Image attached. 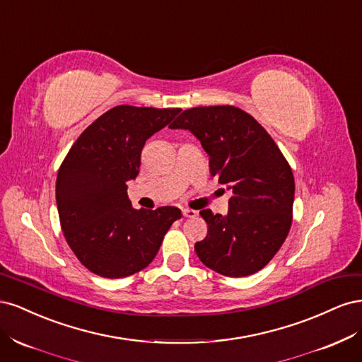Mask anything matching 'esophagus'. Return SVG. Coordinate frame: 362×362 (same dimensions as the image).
<instances>
[{
    "mask_svg": "<svg viewBox=\"0 0 362 362\" xmlns=\"http://www.w3.org/2000/svg\"><path fill=\"white\" fill-rule=\"evenodd\" d=\"M196 214H198V213H196L194 210H190V208H184V210H182L184 217H196Z\"/></svg>",
    "mask_w": 362,
    "mask_h": 362,
    "instance_id": "obj_1",
    "label": "esophagus"
}]
</instances>
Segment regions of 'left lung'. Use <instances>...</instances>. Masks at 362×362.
Wrapping results in <instances>:
<instances>
[{"label":"left lung","mask_w":362,"mask_h":362,"mask_svg":"<svg viewBox=\"0 0 362 362\" xmlns=\"http://www.w3.org/2000/svg\"><path fill=\"white\" fill-rule=\"evenodd\" d=\"M170 128L190 129L210 156V173L233 192L226 216L202 210L208 234L194 245L223 276L254 275L286 242L293 222L294 177L287 158L249 113L234 105L193 107Z\"/></svg>","instance_id":"left-lung-1"}]
</instances>
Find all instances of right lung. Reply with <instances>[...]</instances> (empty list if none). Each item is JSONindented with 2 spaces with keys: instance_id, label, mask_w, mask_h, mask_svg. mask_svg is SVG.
Returning a JSON list of instances; mask_svg holds the SVG:
<instances>
[{
  "instance_id": "obj_1",
  "label": "right lung",
  "mask_w": 362,
  "mask_h": 362,
  "mask_svg": "<svg viewBox=\"0 0 362 362\" xmlns=\"http://www.w3.org/2000/svg\"><path fill=\"white\" fill-rule=\"evenodd\" d=\"M180 110L116 105L83 131L60 164L56 199L62 231L95 275L117 279L144 270L181 218L177 206L136 210L127 194L145 141Z\"/></svg>"
}]
</instances>
